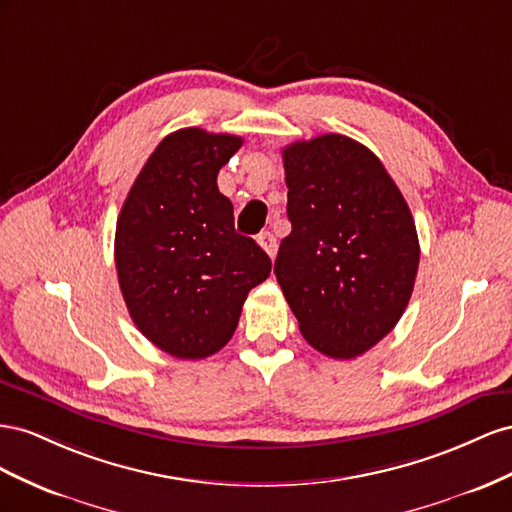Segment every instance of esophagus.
I'll use <instances>...</instances> for the list:
<instances>
[{
	"label": "esophagus",
	"mask_w": 512,
	"mask_h": 512,
	"mask_svg": "<svg viewBox=\"0 0 512 512\" xmlns=\"http://www.w3.org/2000/svg\"><path fill=\"white\" fill-rule=\"evenodd\" d=\"M257 242H259V246L264 248V251H266L270 257L276 255V238H274L272 231H261L259 236H257Z\"/></svg>",
	"instance_id": "esophagus-1"
}]
</instances>
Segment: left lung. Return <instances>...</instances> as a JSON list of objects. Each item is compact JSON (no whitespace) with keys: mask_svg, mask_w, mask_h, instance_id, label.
Returning <instances> with one entry per match:
<instances>
[{"mask_svg":"<svg viewBox=\"0 0 512 512\" xmlns=\"http://www.w3.org/2000/svg\"><path fill=\"white\" fill-rule=\"evenodd\" d=\"M291 233L274 274L302 337L349 360L397 326L420 261L410 208L379 158L345 135L283 150Z\"/></svg>","mask_w":512,"mask_h":512,"instance_id":"1","label":"left lung"}]
</instances>
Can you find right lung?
Here are the masks:
<instances>
[{
  "label": "right lung",
  "mask_w": 512,
  "mask_h": 512,
  "mask_svg": "<svg viewBox=\"0 0 512 512\" xmlns=\"http://www.w3.org/2000/svg\"><path fill=\"white\" fill-rule=\"evenodd\" d=\"M236 135L182 128L156 145L115 227V268L128 313L169 356L216 354L236 332L242 304L272 261L233 229L216 175L240 150Z\"/></svg>",
  "instance_id": "1"
}]
</instances>
